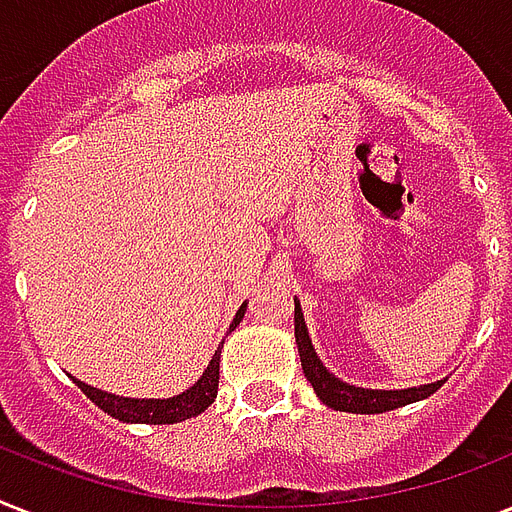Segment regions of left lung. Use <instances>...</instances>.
Segmentation results:
<instances>
[{"label":"left lung","instance_id":"8db88e82","mask_svg":"<svg viewBox=\"0 0 512 512\" xmlns=\"http://www.w3.org/2000/svg\"><path fill=\"white\" fill-rule=\"evenodd\" d=\"M295 340H297V353H300V364L308 377V382L316 390V396L337 412H350V414H382L398 406L414 404L428 398L430 393H436L446 380L428 382V385H417V388H401V390H372V388H358L350 382H342L340 377L329 372L324 361L319 358L316 348H313L308 327H305L303 308L300 300L295 297Z\"/></svg>","mask_w":512,"mask_h":512}]
</instances>
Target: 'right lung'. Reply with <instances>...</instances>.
Segmentation results:
<instances>
[{"label":"right lung","mask_w":512,"mask_h":512,"mask_svg":"<svg viewBox=\"0 0 512 512\" xmlns=\"http://www.w3.org/2000/svg\"><path fill=\"white\" fill-rule=\"evenodd\" d=\"M244 311H247V303H241V308L236 311V319L231 321L228 332H233V329L239 327L241 319H244ZM220 350H223V342H220V348L215 350V356H212V361H209L199 380L193 382L188 390H183V393H177V396L170 398H127L116 396V393H108V390L92 388V385L76 380V377L74 382L84 390V396L90 398L92 404L111 414L114 420L140 422V425H175V422L191 420V417L201 414L217 398Z\"/></svg>","instance_id":"add662e5"}]
</instances>
